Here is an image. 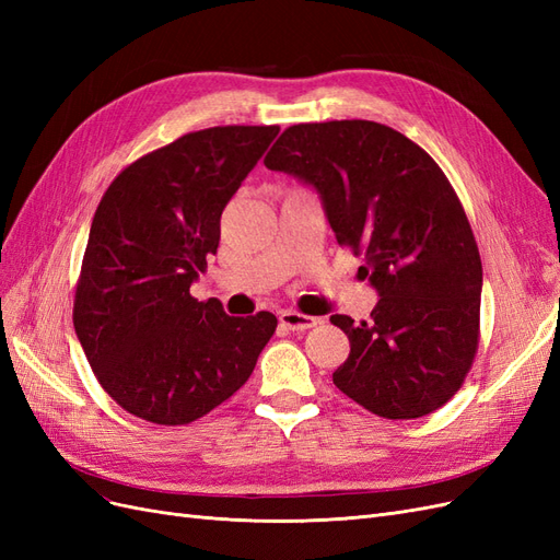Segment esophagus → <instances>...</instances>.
Segmentation results:
<instances>
[{
	"mask_svg": "<svg viewBox=\"0 0 560 560\" xmlns=\"http://www.w3.org/2000/svg\"><path fill=\"white\" fill-rule=\"evenodd\" d=\"M317 317H311V315H303V313H296V311H282L280 313V325L292 329V331H306L311 327L317 325Z\"/></svg>",
	"mask_w": 560,
	"mask_h": 560,
	"instance_id": "34e87169",
	"label": "esophagus"
}]
</instances>
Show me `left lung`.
<instances>
[{
	"mask_svg": "<svg viewBox=\"0 0 560 560\" xmlns=\"http://www.w3.org/2000/svg\"><path fill=\"white\" fill-rule=\"evenodd\" d=\"M319 194L341 247L376 287L369 322L331 315L350 341L334 385L366 411L411 420L444 406L479 348L481 257L442 167L376 121L287 128L264 159Z\"/></svg>",
	"mask_w": 560,
	"mask_h": 560,
	"instance_id": "obj_1",
	"label": "left lung"
}]
</instances>
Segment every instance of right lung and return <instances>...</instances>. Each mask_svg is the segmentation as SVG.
<instances>
[{"mask_svg": "<svg viewBox=\"0 0 560 560\" xmlns=\"http://www.w3.org/2000/svg\"><path fill=\"white\" fill-rule=\"evenodd\" d=\"M278 126H214L124 167L95 210L74 294V329L95 378L128 413L186 425L252 376L273 313L229 317L191 282L219 222Z\"/></svg>", "mask_w": 560, "mask_h": 560, "instance_id": "right-lung-1", "label": "right lung"}]
</instances>
